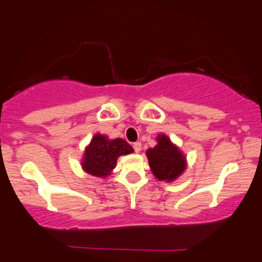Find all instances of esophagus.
<instances>
[{
	"mask_svg": "<svg viewBox=\"0 0 262 262\" xmlns=\"http://www.w3.org/2000/svg\"><path fill=\"white\" fill-rule=\"evenodd\" d=\"M133 148L135 150V152H140L141 151V143H140V141H137V143H134Z\"/></svg>",
	"mask_w": 262,
	"mask_h": 262,
	"instance_id": "1",
	"label": "esophagus"
}]
</instances>
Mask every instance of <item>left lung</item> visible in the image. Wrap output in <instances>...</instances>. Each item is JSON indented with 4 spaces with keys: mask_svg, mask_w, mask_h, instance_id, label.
<instances>
[{
    "mask_svg": "<svg viewBox=\"0 0 262 262\" xmlns=\"http://www.w3.org/2000/svg\"><path fill=\"white\" fill-rule=\"evenodd\" d=\"M156 141L146 151L150 169L159 181L171 182L186 170V156L165 134H159Z\"/></svg>",
    "mask_w": 262,
    "mask_h": 262,
    "instance_id": "1",
    "label": "left lung"
}]
</instances>
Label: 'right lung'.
<instances>
[{"instance_id":"add662e5","label":"right lung","mask_w":262,"mask_h":262,"mask_svg":"<svg viewBox=\"0 0 262 262\" xmlns=\"http://www.w3.org/2000/svg\"><path fill=\"white\" fill-rule=\"evenodd\" d=\"M133 151V148L121 138L110 140L106 135L96 134L85 150L81 165L90 175L107 177L116 167L119 156L128 155Z\"/></svg>"}]
</instances>
